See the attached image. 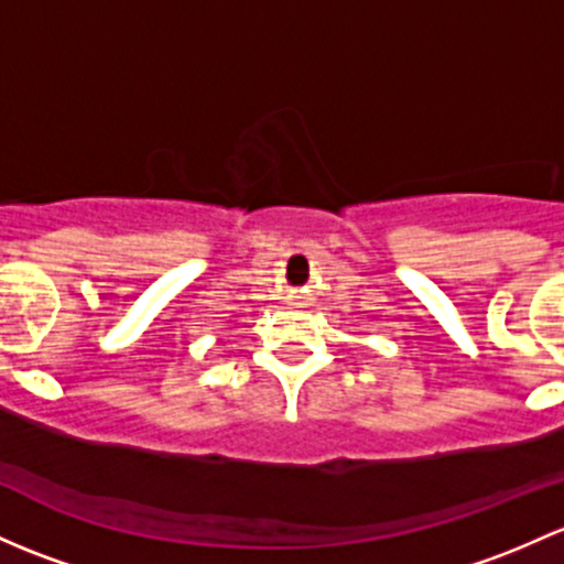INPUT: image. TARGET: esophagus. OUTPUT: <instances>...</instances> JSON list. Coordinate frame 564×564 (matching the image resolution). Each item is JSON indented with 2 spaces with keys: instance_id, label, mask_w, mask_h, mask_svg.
I'll return each mask as SVG.
<instances>
[{
  "instance_id": "34e87169",
  "label": "esophagus",
  "mask_w": 564,
  "mask_h": 564,
  "mask_svg": "<svg viewBox=\"0 0 564 564\" xmlns=\"http://www.w3.org/2000/svg\"><path fill=\"white\" fill-rule=\"evenodd\" d=\"M300 300H305V297H300ZM297 305H300V302H297Z\"/></svg>"
}]
</instances>
